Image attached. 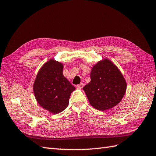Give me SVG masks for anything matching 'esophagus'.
<instances>
[{
  "mask_svg": "<svg viewBox=\"0 0 156 156\" xmlns=\"http://www.w3.org/2000/svg\"><path fill=\"white\" fill-rule=\"evenodd\" d=\"M83 87H84L83 83H80V84H78L77 86H76V87H77L78 88H80V89H82V88H83Z\"/></svg>",
  "mask_w": 156,
  "mask_h": 156,
  "instance_id": "obj_1",
  "label": "esophagus"
}]
</instances>
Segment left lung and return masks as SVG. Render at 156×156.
Listing matches in <instances>:
<instances>
[{"label":"left lung","mask_w":156,"mask_h":156,"mask_svg":"<svg viewBox=\"0 0 156 156\" xmlns=\"http://www.w3.org/2000/svg\"><path fill=\"white\" fill-rule=\"evenodd\" d=\"M90 82L83 90L92 107L99 111L110 109L123 98L127 82L113 62L104 58L92 67Z\"/></svg>","instance_id":"8db88e82"}]
</instances>
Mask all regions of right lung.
I'll return each mask as SVG.
<instances>
[{"label": "right lung", "mask_w": 156, "mask_h": 156, "mask_svg": "<svg viewBox=\"0 0 156 156\" xmlns=\"http://www.w3.org/2000/svg\"><path fill=\"white\" fill-rule=\"evenodd\" d=\"M63 68L62 62L49 59L39 69L33 87L39 105L53 114L68 107L70 94L76 89L63 75Z\"/></svg>", "instance_id": "1"}]
</instances>
